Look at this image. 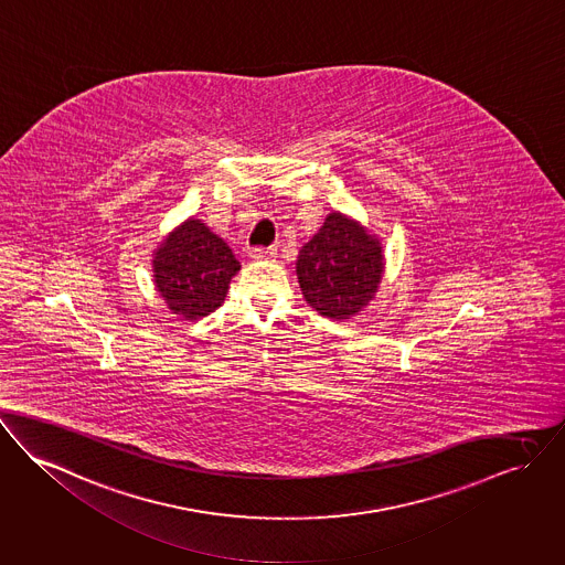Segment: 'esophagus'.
Masks as SVG:
<instances>
[{"instance_id":"esophagus-1","label":"esophagus","mask_w":565,"mask_h":565,"mask_svg":"<svg viewBox=\"0 0 565 565\" xmlns=\"http://www.w3.org/2000/svg\"><path fill=\"white\" fill-rule=\"evenodd\" d=\"M252 260H275L277 258V249L275 247H254L249 252Z\"/></svg>"}]
</instances>
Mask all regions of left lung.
Masks as SVG:
<instances>
[{
    "label": "left lung",
    "mask_w": 565,
    "mask_h": 565,
    "mask_svg": "<svg viewBox=\"0 0 565 565\" xmlns=\"http://www.w3.org/2000/svg\"><path fill=\"white\" fill-rule=\"evenodd\" d=\"M382 273L380 241L339 211H332L318 234L302 245L297 260L302 297L331 320L359 316L375 299Z\"/></svg>",
    "instance_id": "8db88e82"
}]
</instances>
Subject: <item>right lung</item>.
Listing matches in <instances>:
<instances>
[{"instance_id": "1", "label": "right lung", "mask_w": 565, "mask_h": 565, "mask_svg": "<svg viewBox=\"0 0 565 565\" xmlns=\"http://www.w3.org/2000/svg\"><path fill=\"white\" fill-rule=\"evenodd\" d=\"M241 270L233 249L200 220H185L153 252V281L168 309L185 320L215 311Z\"/></svg>"}]
</instances>
